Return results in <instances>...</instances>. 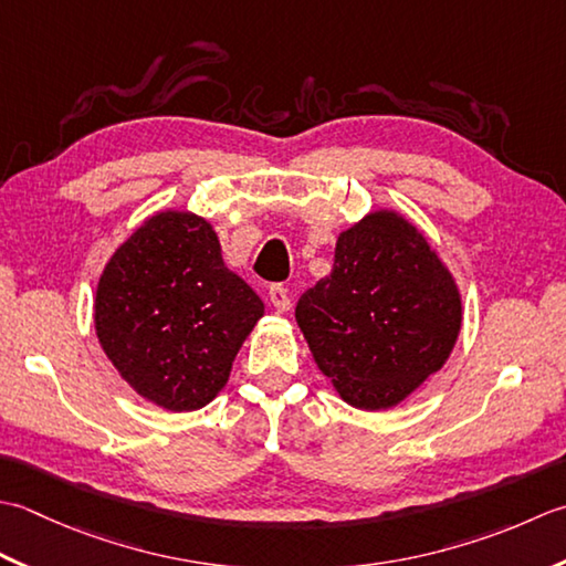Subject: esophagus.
Segmentation results:
<instances>
[{"label":"esophagus","mask_w":566,"mask_h":566,"mask_svg":"<svg viewBox=\"0 0 566 566\" xmlns=\"http://www.w3.org/2000/svg\"><path fill=\"white\" fill-rule=\"evenodd\" d=\"M269 300H271V305L275 307V313L283 315V313H287V310H291V295H287V287L281 285V283L271 285Z\"/></svg>","instance_id":"obj_1"}]
</instances>
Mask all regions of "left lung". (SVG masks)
<instances>
[{"label": "left lung", "mask_w": 566, "mask_h": 566, "mask_svg": "<svg viewBox=\"0 0 566 566\" xmlns=\"http://www.w3.org/2000/svg\"><path fill=\"white\" fill-rule=\"evenodd\" d=\"M295 319L344 402L388 410L447 364L464 307L418 224L380 207L337 237L332 273L297 300Z\"/></svg>", "instance_id": "1"}]
</instances>
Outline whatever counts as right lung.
Here are the masks:
<instances>
[{"mask_svg":"<svg viewBox=\"0 0 566 566\" xmlns=\"http://www.w3.org/2000/svg\"><path fill=\"white\" fill-rule=\"evenodd\" d=\"M261 317V297L227 269L212 224L190 210L146 217L97 281L102 352L138 398L170 412L219 396Z\"/></svg>","mask_w":566,"mask_h":566,"instance_id":"add662e5","label":"right lung"}]
</instances>
